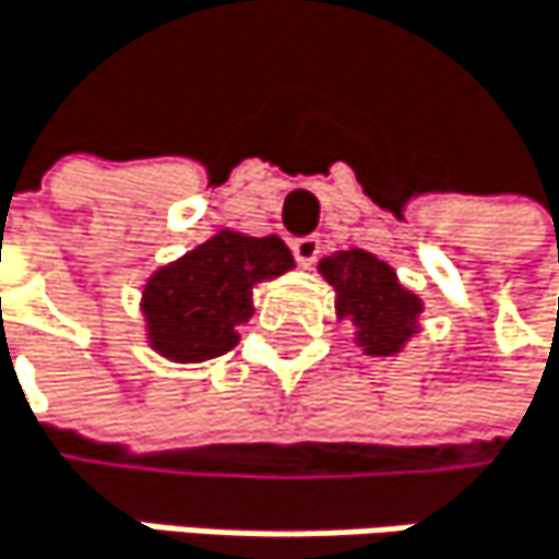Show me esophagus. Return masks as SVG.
Here are the masks:
<instances>
[{
  "mask_svg": "<svg viewBox=\"0 0 559 559\" xmlns=\"http://www.w3.org/2000/svg\"><path fill=\"white\" fill-rule=\"evenodd\" d=\"M292 254L301 267H311L321 254V238L318 235H305V238H295L292 241Z\"/></svg>",
  "mask_w": 559,
  "mask_h": 559,
  "instance_id": "1",
  "label": "esophagus"
}]
</instances>
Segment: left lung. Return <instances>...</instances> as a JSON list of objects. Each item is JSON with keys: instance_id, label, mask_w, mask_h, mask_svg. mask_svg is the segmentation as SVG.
Wrapping results in <instances>:
<instances>
[{"instance_id": "1", "label": "left lung", "mask_w": 559, "mask_h": 559, "mask_svg": "<svg viewBox=\"0 0 559 559\" xmlns=\"http://www.w3.org/2000/svg\"><path fill=\"white\" fill-rule=\"evenodd\" d=\"M337 292V314L357 324L368 354H394L411 334L420 301L397 285L394 271L368 251H341L321 264Z\"/></svg>"}]
</instances>
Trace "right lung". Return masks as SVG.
Returning <instances> with one entry per match:
<instances>
[{
	"instance_id": "right-lung-1",
	"label": "right lung",
	"mask_w": 559,
	"mask_h": 559,
	"mask_svg": "<svg viewBox=\"0 0 559 559\" xmlns=\"http://www.w3.org/2000/svg\"><path fill=\"white\" fill-rule=\"evenodd\" d=\"M292 267L282 238L222 231L145 288L152 344L175 361H205L235 347V328L251 318V285Z\"/></svg>"
}]
</instances>
